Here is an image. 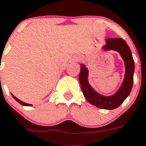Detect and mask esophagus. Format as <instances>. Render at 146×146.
Segmentation results:
<instances>
[{
  "instance_id": "1",
  "label": "esophagus",
  "mask_w": 146,
  "mask_h": 146,
  "mask_svg": "<svg viewBox=\"0 0 146 146\" xmlns=\"http://www.w3.org/2000/svg\"><path fill=\"white\" fill-rule=\"evenodd\" d=\"M80 60H81L80 57H77V58H76V62H79Z\"/></svg>"
}]
</instances>
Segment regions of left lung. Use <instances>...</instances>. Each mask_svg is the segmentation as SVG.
Returning <instances> with one entry per match:
<instances>
[{
    "mask_svg": "<svg viewBox=\"0 0 146 146\" xmlns=\"http://www.w3.org/2000/svg\"><path fill=\"white\" fill-rule=\"evenodd\" d=\"M102 49L105 51H117L124 61L125 73L120 88L111 96H104L99 94L89 84L88 70L82 64H81L79 75V82L84 97L90 104L102 109L113 110L118 108L129 96L131 91L133 82L134 62L129 46L122 38H108L106 40V44L104 45Z\"/></svg>",
    "mask_w": 146,
    "mask_h": 146,
    "instance_id": "8db88e82",
    "label": "left lung"
}]
</instances>
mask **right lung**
<instances>
[{"mask_svg": "<svg viewBox=\"0 0 146 146\" xmlns=\"http://www.w3.org/2000/svg\"><path fill=\"white\" fill-rule=\"evenodd\" d=\"M12 96H13V97L14 98L15 100H16V101L18 102V103H20L21 105H24V106H31V105H31V104H27V103H26V102H24L21 101L20 100H18V98H16V97H15V96L14 95H13V94H12Z\"/></svg>", "mask_w": 146, "mask_h": 146, "instance_id": "obj_1", "label": "right lung"}]
</instances>
